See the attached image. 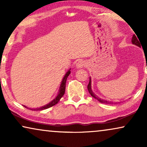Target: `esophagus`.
Instances as JSON below:
<instances>
[{"mask_svg":"<svg viewBox=\"0 0 147 147\" xmlns=\"http://www.w3.org/2000/svg\"><path fill=\"white\" fill-rule=\"evenodd\" d=\"M86 65V62L83 61V60H80V61H78L77 62V63H76V67L78 68V69H79V68L84 67Z\"/></svg>","mask_w":147,"mask_h":147,"instance_id":"1","label":"esophagus"}]
</instances>
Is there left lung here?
Instances as JSON below:
<instances>
[{"mask_svg": "<svg viewBox=\"0 0 147 147\" xmlns=\"http://www.w3.org/2000/svg\"><path fill=\"white\" fill-rule=\"evenodd\" d=\"M135 35H134L132 36V44H134V45H136L138 46V47H140V41H138V39H137V37H136V36ZM88 92H89V93L90 94V95H91L92 97H94V98H96V99H97L98 101L100 102H101L102 104H113V102H108V101H106V100H101L100 98H98L97 96H96L95 94L93 93V92L92 91V89H91V79L90 78V82H89V84H88Z\"/></svg>", "mask_w": 147, "mask_h": 147, "instance_id": "left-lung-1", "label": "left lung"}]
</instances>
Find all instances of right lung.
<instances>
[{"instance_id":"right-lung-1","label":"right lung","mask_w":147,"mask_h":147,"mask_svg":"<svg viewBox=\"0 0 147 147\" xmlns=\"http://www.w3.org/2000/svg\"><path fill=\"white\" fill-rule=\"evenodd\" d=\"M70 74V71L69 70L67 72V74H65V76H64L63 80H62V82H61V86H60V89H59V94H58V95L57 97H56L55 99H54L53 101L50 102L49 104H48L46 106H44L43 107H41L39 108H36V109H34V110H45V109H47V108H49L50 107H52V106H55V104H57L59 101L60 100V99L63 97V96L64 95V94H65V85H66V80H67V78L68 77V76H69ZM24 107L27 108L26 106H24Z\"/></svg>"}]
</instances>
